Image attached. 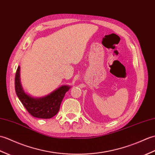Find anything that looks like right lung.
Returning a JSON list of instances; mask_svg holds the SVG:
<instances>
[{"mask_svg": "<svg viewBox=\"0 0 155 155\" xmlns=\"http://www.w3.org/2000/svg\"><path fill=\"white\" fill-rule=\"evenodd\" d=\"M70 88L68 86H62L47 96L34 98L26 94L21 88L20 81V67L15 75V91L19 100L25 108L32 116L38 118L49 119L58 112L61 102L65 93Z\"/></svg>", "mask_w": 155, "mask_h": 155, "instance_id": "obj_1", "label": "right lung"}]
</instances>
